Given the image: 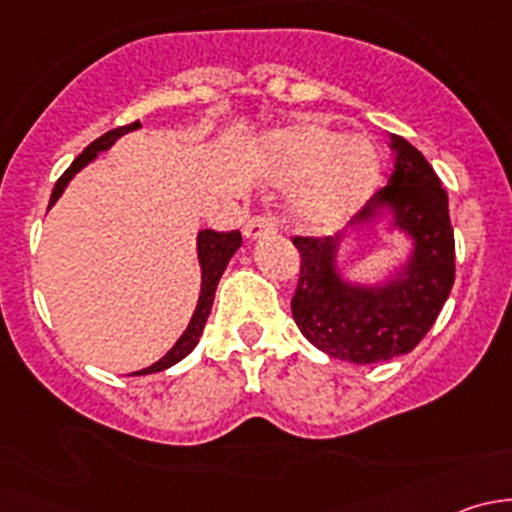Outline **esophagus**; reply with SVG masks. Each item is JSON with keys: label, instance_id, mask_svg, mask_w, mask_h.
<instances>
[{"label": "esophagus", "instance_id": "34e87169", "mask_svg": "<svg viewBox=\"0 0 512 512\" xmlns=\"http://www.w3.org/2000/svg\"><path fill=\"white\" fill-rule=\"evenodd\" d=\"M275 230H277V223L272 215H255V218L247 220V225H245V235L250 237V240L272 235Z\"/></svg>", "mask_w": 512, "mask_h": 512}]
</instances>
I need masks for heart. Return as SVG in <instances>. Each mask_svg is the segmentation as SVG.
Wrapping results in <instances>:
<instances>
[{
    "label": "heart",
    "mask_w": 512,
    "mask_h": 512,
    "mask_svg": "<svg viewBox=\"0 0 512 512\" xmlns=\"http://www.w3.org/2000/svg\"><path fill=\"white\" fill-rule=\"evenodd\" d=\"M267 156L297 178V215L314 227L349 218L369 200L381 180V158L361 136L342 138L317 123L285 128L267 138Z\"/></svg>",
    "instance_id": "obj_1"
}]
</instances>
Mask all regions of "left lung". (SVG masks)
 <instances>
[{
	"instance_id": "left-lung-1",
	"label": "left lung",
	"mask_w": 512,
	"mask_h": 512,
	"mask_svg": "<svg viewBox=\"0 0 512 512\" xmlns=\"http://www.w3.org/2000/svg\"><path fill=\"white\" fill-rule=\"evenodd\" d=\"M391 148L396 160L389 185L376 190L352 225L369 223L381 208L394 213V225L414 240V257L399 280L374 289L347 285L337 272L344 232L292 237L299 250L294 322L314 347L354 364L409 354L433 327L456 277V240L441 180L409 141L391 136Z\"/></svg>"
}]
</instances>
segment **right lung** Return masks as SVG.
Returning a JSON list of instances; mask_svg holds the SVG:
<instances>
[{
    "label": "right lung",
    "instance_id": "add662e5",
    "mask_svg": "<svg viewBox=\"0 0 512 512\" xmlns=\"http://www.w3.org/2000/svg\"><path fill=\"white\" fill-rule=\"evenodd\" d=\"M136 128H141V123H138V121L128 123V126H118V128H113V131L103 133L101 138H96L91 146H86L84 153H81V156L76 158L74 163H71L69 168L64 170V175H61L59 180H56L54 190H51L49 208L56 203V200H59V195L64 193V188L69 185V180L74 178V175L79 173L84 165H89L91 160H94L101 151L111 148L113 143H116L118 138L123 136V133L136 131ZM240 245H242L240 230H230V232L203 230V232H200V235H198V260H200V267H203V287H200V299H198V307H195L193 319H190V324H188V329L183 332V337L175 342V347L170 349V352L165 354L163 359L156 361L153 366H148V369H143V371H136V376L153 374V371L168 369V366L178 364L180 359H185V356L193 352L195 344H198V339H200V334H203L205 322H208V317H210V309H213L215 289H218L220 277H223L227 262H230V257L235 255L237 247H240Z\"/></svg>",
    "mask_w": 512,
    "mask_h": 512
}]
</instances>
